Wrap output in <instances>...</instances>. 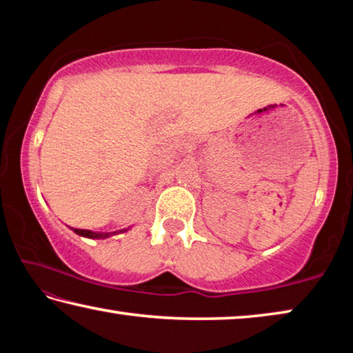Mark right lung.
Here are the masks:
<instances>
[{
  "label": "right lung",
  "instance_id": "right-lung-1",
  "mask_svg": "<svg viewBox=\"0 0 353 353\" xmlns=\"http://www.w3.org/2000/svg\"><path fill=\"white\" fill-rule=\"evenodd\" d=\"M73 229V227H71ZM77 235L81 236H85V238H107L110 235H115L118 232H113V234H101V232H92V230H85V229H73ZM129 229H124V230H119V232H126Z\"/></svg>",
  "mask_w": 353,
  "mask_h": 353
}]
</instances>
